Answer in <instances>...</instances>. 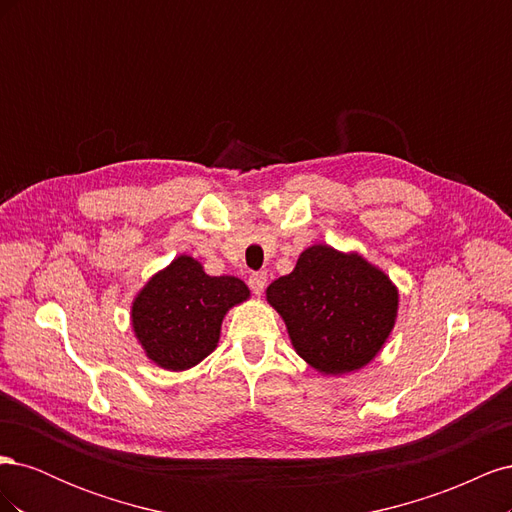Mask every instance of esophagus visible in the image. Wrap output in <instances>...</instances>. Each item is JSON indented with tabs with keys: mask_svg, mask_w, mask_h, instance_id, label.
I'll return each mask as SVG.
<instances>
[{
	"mask_svg": "<svg viewBox=\"0 0 512 512\" xmlns=\"http://www.w3.org/2000/svg\"><path fill=\"white\" fill-rule=\"evenodd\" d=\"M265 286H267V273H252L250 275V288H252L256 297H260L262 290H265Z\"/></svg>",
	"mask_w": 512,
	"mask_h": 512,
	"instance_id": "1",
	"label": "esophagus"
}]
</instances>
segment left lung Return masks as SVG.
I'll use <instances>...</instances> for the list:
<instances>
[{
  "label": "left lung",
  "mask_w": 512,
  "mask_h": 512,
  "mask_svg": "<svg viewBox=\"0 0 512 512\" xmlns=\"http://www.w3.org/2000/svg\"><path fill=\"white\" fill-rule=\"evenodd\" d=\"M267 301L301 359L324 376H342L376 359L395 327L399 292L361 254L316 243L267 288Z\"/></svg>",
  "instance_id": "obj_1"
}]
</instances>
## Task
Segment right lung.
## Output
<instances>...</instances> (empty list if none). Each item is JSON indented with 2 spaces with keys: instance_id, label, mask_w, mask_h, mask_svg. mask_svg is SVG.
Returning <instances> with one entry per match:
<instances>
[{
  "instance_id": "obj_1",
  "label": "right lung",
  "mask_w": 512,
  "mask_h": 512,
  "mask_svg": "<svg viewBox=\"0 0 512 512\" xmlns=\"http://www.w3.org/2000/svg\"><path fill=\"white\" fill-rule=\"evenodd\" d=\"M250 299L235 275H207L192 256H177L138 290L132 329L147 359L168 371L198 365L220 342L230 307Z\"/></svg>"
}]
</instances>
